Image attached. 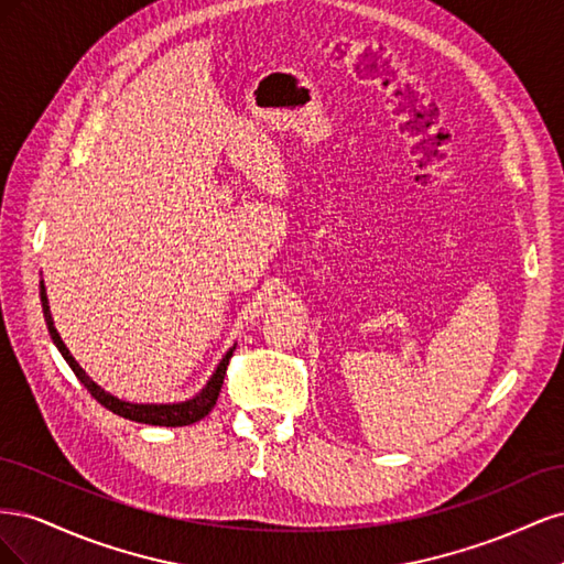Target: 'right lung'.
Instances as JSON below:
<instances>
[{"mask_svg": "<svg viewBox=\"0 0 564 564\" xmlns=\"http://www.w3.org/2000/svg\"><path fill=\"white\" fill-rule=\"evenodd\" d=\"M40 296H42V311H44V319H46V327H48V334L51 338H54L56 348L61 350V355L65 357V362L70 365V369L75 371V377L84 383V388H87L91 395L104 404L106 409H110L112 414L117 416H124L129 421H139V423H148V425H172V429H176V425H191L199 419L207 416L216 400H218V392L220 388H224V379H226V369H228V362L232 357V350L230 348L226 352L224 360H220V365L216 367L212 381L202 388L199 395H195L193 400L187 402H178V404H131V402H122L112 398L110 392H106L104 388H98L87 373H84V369L75 362V357L70 355V350L65 348V344L61 340L56 327H54V319H51V313H48V303H46V292H44V282L40 284Z\"/></svg>", "mask_w": 564, "mask_h": 564, "instance_id": "add662e5", "label": "right lung"}]
</instances>
